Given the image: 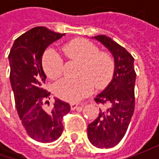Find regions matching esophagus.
<instances>
[{
    "label": "esophagus",
    "mask_w": 159,
    "mask_h": 159,
    "mask_svg": "<svg viewBox=\"0 0 159 159\" xmlns=\"http://www.w3.org/2000/svg\"><path fill=\"white\" fill-rule=\"evenodd\" d=\"M77 108H82V106H79L78 103H70V109L71 110H76Z\"/></svg>",
    "instance_id": "obj_1"
}]
</instances>
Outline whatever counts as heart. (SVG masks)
I'll use <instances>...</instances> for the list:
<instances>
[{
	"label": "heart",
	"instance_id": "1",
	"mask_svg": "<svg viewBox=\"0 0 159 159\" xmlns=\"http://www.w3.org/2000/svg\"><path fill=\"white\" fill-rule=\"evenodd\" d=\"M64 56L80 63L77 80L64 79L56 84L55 93L64 101L75 102L91 94L95 88H103L112 79L115 61L111 54L100 51L99 48L86 39H76L62 48ZM46 75L51 80L62 76L64 61L53 49H48L42 58Z\"/></svg>",
	"mask_w": 159,
	"mask_h": 159
}]
</instances>
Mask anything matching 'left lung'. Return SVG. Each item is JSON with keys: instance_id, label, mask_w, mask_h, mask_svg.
<instances>
[{"instance_id": "obj_1", "label": "left lung", "mask_w": 159, "mask_h": 159, "mask_svg": "<svg viewBox=\"0 0 159 159\" xmlns=\"http://www.w3.org/2000/svg\"><path fill=\"white\" fill-rule=\"evenodd\" d=\"M111 53L115 71L106 89L95 101L103 105L99 116L88 125L89 142L96 148L109 149L119 143L125 134L134 111V85L136 73L134 59L125 48L105 35L92 37Z\"/></svg>"}]
</instances>
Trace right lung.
Returning a JSON list of instances; mask_svg holds the SVG:
<instances>
[{"label": "right lung", "mask_w": 159, "mask_h": 159, "mask_svg": "<svg viewBox=\"0 0 159 159\" xmlns=\"http://www.w3.org/2000/svg\"><path fill=\"white\" fill-rule=\"evenodd\" d=\"M65 34L43 26L32 28L15 40L9 55L10 84L16 111L28 135L40 143H52L61 136L63 117L70 111L69 103L55 98L51 110L47 99L50 93L42 88L46 74L42 55L48 47Z\"/></svg>", "instance_id": "1"}]
</instances>
